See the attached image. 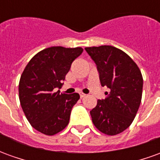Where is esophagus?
I'll return each mask as SVG.
<instances>
[{"instance_id": "1", "label": "esophagus", "mask_w": 160, "mask_h": 160, "mask_svg": "<svg viewBox=\"0 0 160 160\" xmlns=\"http://www.w3.org/2000/svg\"><path fill=\"white\" fill-rule=\"evenodd\" d=\"M80 98H84V97H85V96H86V94L83 93V92H80Z\"/></svg>"}]
</instances>
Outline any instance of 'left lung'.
Returning a JSON list of instances; mask_svg holds the SVG:
<instances>
[{"label": "left lung", "mask_w": 160, "mask_h": 160, "mask_svg": "<svg viewBox=\"0 0 160 160\" xmlns=\"http://www.w3.org/2000/svg\"><path fill=\"white\" fill-rule=\"evenodd\" d=\"M97 65L102 87L111 89L90 111L94 126L108 135L123 132L133 122L142 97L143 78L137 64L111 45L85 48ZM108 94V92H107Z\"/></svg>", "instance_id": "obj_1"}]
</instances>
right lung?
<instances>
[{
  "label": "right lung",
  "instance_id": "add662e5",
  "mask_svg": "<svg viewBox=\"0 0 160 160\" xmlns=\"http://www.w3.org/2000/svg\"><path fill=\"white\" fill-rule=\"evenodd\" d=\"M82 52L80 47H49L33 56L23 71L19 84L20 104L30 124L40 133L54 135L69 122L80 95L54 89L62 86L71 64Z\"/></svg>",
  "mask_w": 160,
  "mask_h": 160
}]
</instances>
